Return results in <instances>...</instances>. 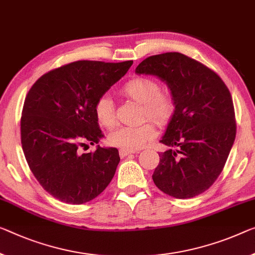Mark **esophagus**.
<instances>
[{"label":"esophagus","mask_w":255,"mask_h":255,"mask_svg":"<svg viewBox=\"0 0 255 255\" xmlns=\"http://www.w3.org/2000/svg\"><path fill=\"white\" fill-rule=\"evenodd\" d=\"M130 154H135V151L127 150V149H120V156H121V157H125V156H128V155H130Z\"/></svg>","instance_id":"esophagus-1"}]
</instances>
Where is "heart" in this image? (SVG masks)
<instances>
[{"instance_id":"1","label":"heart","mask_w":255,"mask_h":255,"mask_svg":"<svg viewBox=\"0 0 255 255\" xmlns=\"http://www.w3.org/2000/svg\"><path fill=\"white\" fill-rule=\"evenodd\" d=\"M123 95L141 105V116L148 117L157 125H166L175 113V99L170 90L159 89L156 81L147 77H134L122 88ZM98 123L104 128L115 124L114 104L108 96H101L95 105ZM155 135V128L150 122H143L136 127H119L109 133V143L121 149L136 150L144 146Z\"/></svg>"}]
</instances>
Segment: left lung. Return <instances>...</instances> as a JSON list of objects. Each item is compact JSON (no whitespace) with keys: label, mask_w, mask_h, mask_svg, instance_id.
Instances as JSON below:
<instances>
[{"label":"left lung","mask_w":255,"mask_h":255,"mask_svg":"<svg viewBox=\"0 0 255 255\" xmlns=\"http://www.w3.org/2000/svg\"><path fill=\"white\" fill-rule=\"evenodd\" d=\"M138 75L158 77L175 99V113L159 142L152 180L175 198H191L220 175L236 136L233 98L213 70L179 52L148 57L135 68Z\"/></svg>","instance_id":"8db88e82"}]
</instances>
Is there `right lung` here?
Here are the masks:
<instances>
[{"instance_id": "obj_1", "label": "right lung", "mask_w": 255, "mask_h": 255, "mask_svg": "<svg viewBox=\"0 0 255 255\" xmlns=\"http://www.w3.org/2000/svg\"><path fill=\"white\" fill-rule=\"evenodd\" d=\"M132 64L75 61L44 74L27 93L20 122L22 150L34 177L54 198L83 204L114 178L121 159L116 148L98 144L95 152L81 154L80 147L104 136L95 105Z\"/></svg>"}]
</instances>
